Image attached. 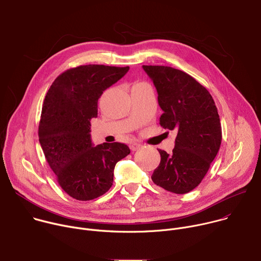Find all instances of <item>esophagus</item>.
Masks as SVG:
<instances>
[{"mask_svg":"<svg viewBox=\"0 0 261 261\" xmlns=\"http://www.w3.org/2000/svg\"><path fill=\"white\" fill-rule=\"evenodd\" d=\"M141 147H142V144L137 143V142H132L130 144V148H131L132 151H137V150H139V148H141Z\"/></svg>","mask_w":261,"mask_h":261,"instance_id":"1","label":"esophagus"}]
</instances>
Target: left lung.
I'll list each match as a JSON object with an SVG mask.
<instances>
[{
    "label": "left lung",
    "mask_w": 261,
    "mask_h": 261,
    "mask_svg": "<svg viewBox=\"0 0 261 261\" xmlns=\"http://www.w3.org/2000/svg\"><path fill=\"white\" fill-rule=\"evenodd\" d=\"M157 90L163 114L160 125L176 130L170 154L158 150L159 166L152 179L163 189L185 194L206 174L222 140L218 110L208 91L189 74L167 66H142Z\"/></svg>",
    "instance_id": "left-lung-1"
}]
</instances>
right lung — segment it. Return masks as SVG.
<instances>
[{
  "label": "right lung",
  "instance_id": "1",
  "mask_svg": "<svg viewBox=\"0 0 261 261\" xmlns=\"http://www.w3.org/2000/svg\"><path fill=\"white\" fill-rule=\"evenodd\" d=\"M129 67L85 65L55 80L42 106L39 142L62 189L77 200L106 193L117 162L130 154L120 142L93 145L91 119L97 118L98 99L120 81Z\"/></svg>",
  "mask_w": 261,
  "mask_h": 261
}]
</instances>
